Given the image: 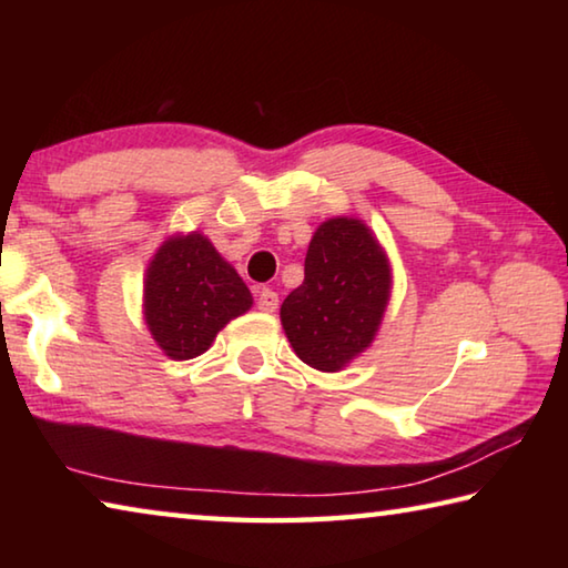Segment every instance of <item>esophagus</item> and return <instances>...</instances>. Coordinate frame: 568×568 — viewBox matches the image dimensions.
<instances>
[{
	"instance_id": "obj_1",
	"label": "esophagus",
	"mask_w": 568,
	"mask_h": 568,
	"mask_svg": "<svg viewBox=\"0 0 568 568\" xmlns=\"http://www.w3.org/2000/svg\"><path fill=\"white\" fill-rule=\"evenodd\" d=\"M257 307L265 313H273L277 307V293L271 291V287H263V291L257 293Z\"/></svg>"
}]
</instances>
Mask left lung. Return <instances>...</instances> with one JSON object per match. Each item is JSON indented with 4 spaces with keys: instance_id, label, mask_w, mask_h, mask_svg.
Returning a JSON list of instances; mask_svg holds the SVG:
<instances>
[{
    "instance_id": "left-lung-1",
    "label": "left lung",
    "mask_w": 568,
    "mask_h": 568,
    "mask_svg": "<svg viewBox=\"0 0 568 568\" xmlns=\"http://www.w3.org/2000/svg\"><path fill=\"white\" fill-rule=\"evenodd\" d=\"M390 293V267L361 220L323 223L305 255L303 285L285 297L281 321L297 358L325 373L368 348Z\"/></svg>"
}]
</instances>
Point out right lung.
Listing matches in <instances>:
<instances>
[{"label": "right lung", "mask_w": 568, "mask_h": 568, "mask_svg": "<svg viewBox=\"0 0 568 568\" xmlns=\"http://www.w3.org/2000/svg\"><path fill=\"white\" fill-rule=\"evenodd\" d=\"M250 305L253 295L243 277L200 233L170 240L150 263L145 318L170 358L187 361L205 353L217 331Z\"/></svg>", "instance_id": "add662e5"}]
</instances>
